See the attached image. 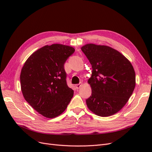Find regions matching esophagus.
I'll use <instances>...</instances> for the list:
<instances>
[{
	"label": "esophagus",
	"instance_id": "1",
	"mask_svg": "<svg viewBox=\"0 0 152 152\" xmlns=\"http://www.w3.org/2000/svg\"><path fill=\"white\" fill-rule=\"evenodd\" d=\"M81 86H82V84H76L75 85V87L77 89H79L80 87H81Z\"/></svg>",
	"mask_w": 152,
	"mask_h": 152
}]
</instances>
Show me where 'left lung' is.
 Here are the masks:
<instances>
[{
  "label": "left lung",
  "mask_w": 152,
  "mask_h": 152,
  "mask_svg": "<svg viewBox=\"0 0 152 152\" xmlns=\"http://www.w3.org/2000/svg\"><path fill=\"white\" fill-rule=\"evenodd\" d=\"M92 65L88 80L92 89L87 107L97 115L108 117L124 107L136 86L131 62L118 50L107 45L86 44L81 48Z\"/></svg>",
  "instance_id": "obj_1"
}]
</instances>
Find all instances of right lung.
Here are the masks:
<instances>
[{
	"instance_id": "add662e5",
	"label": "right lung",
	"mask_w": 152,
	"mask_h": 152,
	"mask_svg": "<svg viewBox=\"0 0 152 152\" xmlns=\"http://www.w3.org/2000/svg\"><path fill=\"white\" fill-rule=\"evenodd\" d=\"M73 48L55 44L45 45L27 59L20 75L24 98L37 112L54 118L66 110L73 96L66 84L64 65Z\"/></svg>"
}]
</instances>
